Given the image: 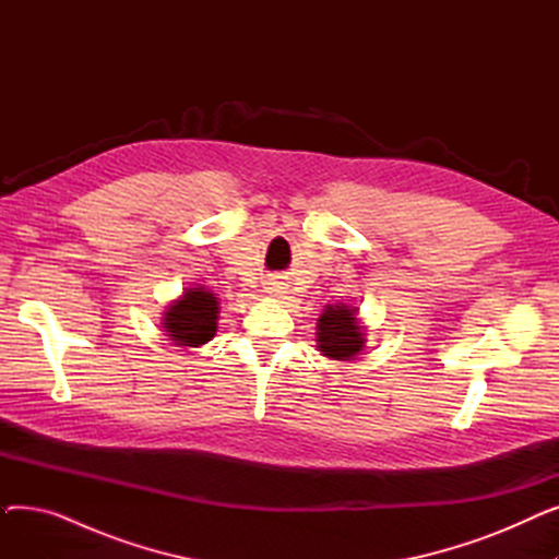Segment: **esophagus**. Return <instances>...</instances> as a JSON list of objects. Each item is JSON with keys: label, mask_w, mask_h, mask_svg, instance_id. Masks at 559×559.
<instances>
[{"label": "esophagus", "mask_w": 559, "mask_h": 559, "mask_svg": "<svg viewBox=\"0 0 559 559\" xmlns=\"http://www.w3.org/2000/svg\"><path fill=\"white\" fill-rule=\"evenodd\" d=\"M264 292H267L270 297H281L283 292H285V287H283V283H276V281H270V283H264Z\"/></svg>", "instance_id": "obj_1"}]
</instances>
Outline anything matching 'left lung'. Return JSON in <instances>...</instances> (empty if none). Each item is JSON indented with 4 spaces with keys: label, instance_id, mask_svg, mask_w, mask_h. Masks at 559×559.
<instances>
[{
    "label": "left lung",
    "instance_id": "obj_1",
    "mask_svg": "<svg viewBox=\"0 0 559 559\" xmlns=\"http://www.w3.org/2000/svg\"><path fill=\"white\" fill-rule=\"evenodd\" d=\"M319 350L333 360H350L365 346L362 329L358 326L356 310L348 306H329L319 317Z\"/></svg>",
    "mask_w": 559,
    "mask_h": 559
}]
</instances>
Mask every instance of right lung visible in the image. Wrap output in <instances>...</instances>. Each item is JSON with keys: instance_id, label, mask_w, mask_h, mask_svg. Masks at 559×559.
I'll return each instance as SVG.
<instances>
[{"instance_id": "1", "label": "right lung", "mask_w": 559, "mask_h": 559, "mask_svg": "<svg viewBox=\"0 0 559 559\" xmlns=\"http://www.w3.org/2000/svg\"><path fill=\"white\" fill-rule=\"evenodd\" d=\"M217 312V299L211 292L192 287L179 301L167 308L163 329L176 344L199 346L215 337Z\"/></svg>"}]
</instances>
